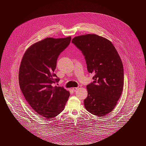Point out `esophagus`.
<instances>
[{"label":"esophagus","instance_id":"obj_1","mask_svg":"<svg viewBox=\"0 0 146 146\" xmlns=\"http://www.w3.org/2000/svg\"><path fill=\"white\" fill-rule=\"evenodd\" d=\"M80 88H81V86H79L77 87V88H72V90H74V91H76L77 90L79 89Z\"/></svg>","mask_w":146,"mask_h":146}]
</instances>
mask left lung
<instances>
[{
	"mask_svg": "<svg viewBox=\"0 0 146 146\" xmlns=\"http://www.w3.org/2000/svg\"><path fill=\"white\" fill-rule=\"evenodd\" d=\"M72 42L85 56L88 72L94 74V81L86 86L85 108L94 115L104 116L115 107L123 89L121 58L110 40L96 34L75 36Z\"/></svg>",
	"mask_w": 146,
	"mask_h": 146,
	"instance_id": "obj_1",
	"label": "left lung"
}]
</instances>
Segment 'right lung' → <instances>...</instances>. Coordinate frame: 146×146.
<instances>
[{
    "label": "right lung",
    "mask_w": 146,
    "mask_h": 146,
    "mask_svg": "<svg viewBox=\"0 0 146 146\" xmlns=\"http://www.w3.org/2000/svg\"><path fill=\"white\" fill-rule=\"evenodd\" d=\"M70 41L71 36L46 38L31 45L21 60L19 83L22 94L33 110L47 119L64 110L70 96L68 90L53 83L60 80L54 73L57 58Z\"/></svg>",
    "instance_id": "add662e5"
}]
</instances>
